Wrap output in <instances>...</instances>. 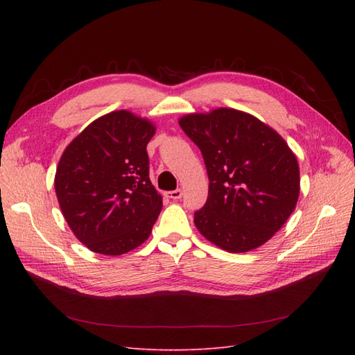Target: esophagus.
Segmentation results:
<instances>
[{
    "label": "esophagus",
    "mask_w": 355,
    "mask_h": 355,
    "mask_svg": "<svg viewBox=\"0 0 355 355\" xmlns=\"http://www.w3.org/2000/svg\"><path fill=\"white\" fill-rule=\"evenodd\" d=\"M167 197L171 198V200H179L182 197V191L180 189L170 191V192H167Z\"/></svg>",
    "instance_id": "obj_1"
}]
</instances>
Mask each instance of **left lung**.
<instances>
[{
  "label": "left lung",
  "instance_id": "left-lung-1",
  "mask_svg": "<svg viewBox=\"0 0 355 355\" xmlns=\"http://www.w3.org/2000/svg\"><path fill=\"white\" fill-rule=\"evenodd\" d=\"M179 125L202 154L209 197L194 223L230 253L257 249L293 213L300 191L297 158L259 118L234 108L187 114Z\"/></svg>",
  "mask_w": 355,
  "mask_h": 355
}]
</instances>
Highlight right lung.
I'll return each instance as SVG.
<instances>
[{
    "label": "right lung",
    "instance_id": "obj_1",
    "mask_svg": "<svg viewBox=\"0 0 355 355\" xmlns=\"http://www.w3.org/2000/svg\"><path fill=\"white\" fill-rule=\"evenodd\" d=\"M157 127L127 110L96 118L63 151L55 189L63 218L89 250L120 256L145 243L163 207L146 145Z\"/></svg>",
    "mask_w": 355,
    "mask_h": 355
}]
</instances>
